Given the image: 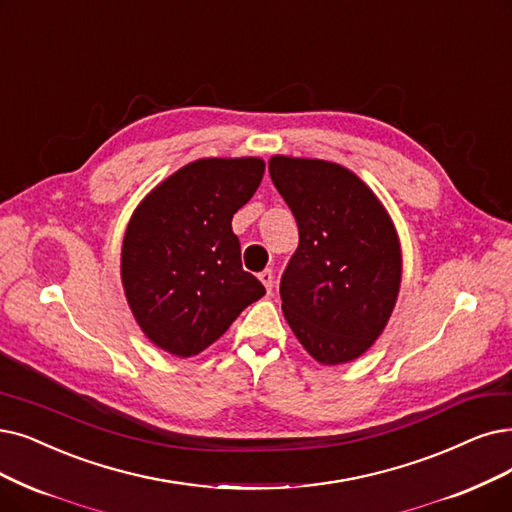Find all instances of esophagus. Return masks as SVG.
<instances>
[{
	"label": "esophagus",
	"mask_w": 512,
	"mask_h": 512,
	"mask_svg": "<svg viewBox=\"0 0 512 512\" xmlns=\"http://www.w3.org/2000/svg\"><path fill=\"white\" fill-rule=\"evenodd\" d=\"M258 279L262 281V285L264 288H267V292L271 294L273 292V283H275V277H273V271L271 269H264L260 275H258Z\"/></svg>",
	"instance_id": "esophagus-1"
}]
</instances>
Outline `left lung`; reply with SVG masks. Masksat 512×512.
Returning a JSON list of instances; mask_svg holds the SVG:
<instances>
[{"mask_svg":"<svg viewBox=\"0 0 512 512\" xmlns=\"http://www.w3.org/2000/svg\"><path fill=\"white\" fill-rule=\"evenodd\" d=\"M269 174L300 235L279 283L283 315L319 363L353 361L395 309L401 248L393 222L372 189L338 163L275 155Z\"/></svg>","mask_w":512,"mask_h":512,"instance_id":"1","label":"left lung"}]
</instances>
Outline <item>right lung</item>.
I'll return each mask as SVG.
<instances>
[{
  "instance_id": "obj_1",
  "label": "right lung",
  "mask_w": 512,
  "mask_h": 512,
  "mask_svg": "<svg viewBox=\"0 0 512 512\" xmlns=\"http://www.w3.org/2000/svg\"><path fill=\"white\" fill-rule=\"evenodd\" d=\"M262 174L258 157L197 159L136 208L121 248V281L136 323L159 349L201 353L264 296V285L241 267L231 227Z\"/></svg>"
}]
</instances>
